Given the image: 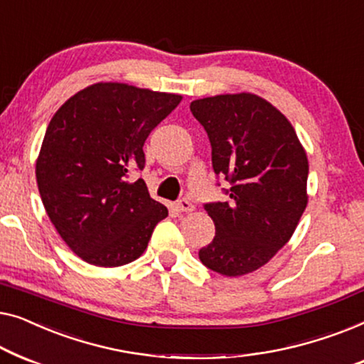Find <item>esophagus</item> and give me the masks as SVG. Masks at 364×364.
I'll use <instances>...</instances> for the list:
<instances>
[{"instance_id": "1", "label": "esophagus", "mask_w": 364, "mask_h": 364, "mask_svg": "<svg viewBox=\"0 0 364 364\" xmlns=\"http://www.w3.org/2000/svg\"><path fill=\"white\" fill-rule=\"evenodd\" d=\"M193 204L188 201L186 198H183V199H178V201L175 203V209L178 213H189V211H193Z\"/></svg>"}]
</instances>
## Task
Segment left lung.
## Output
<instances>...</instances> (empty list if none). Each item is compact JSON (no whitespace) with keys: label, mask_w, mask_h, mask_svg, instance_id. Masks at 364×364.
Segmentation results:
<instances>
[{"label":"left lung","mask_w":364,"mask_h":364,"mask_svg":"<svg viewBox=\"0 0 364 364\" xmlns=\"http://www.w3.org/2000/svg\"><path fill=\"white\" fill-rule=\"evenodd\" d=\"M189 109L208 133L216 178L229 183L226 201L204 204L216 235L199 260L228 277L254 272L289 242L305 211L306 153L290 122L254 94L206 97Z\"/></svg>","instance_id":"8db88e82"}]
</instances>
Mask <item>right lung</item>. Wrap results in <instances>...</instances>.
<instances>
[{
    "label": "right lung",
    "mask_w": 364,
    "mask_h": 364,
    "mask_svg": "<svg viewBox=\"0 0 364 364\" xmlns=\"http://www.w3.org/2000/svg\"><path fill=\"white\" fill-rule=\"evenodd\" d=\"M181 95L100 82L55 112L46 130L36 180L46 213L64 242L97 267L143 254L168 209L141 178L143 145Z\"/></svg>",
    "instance_id": "add662e5"
}]
</instances>
